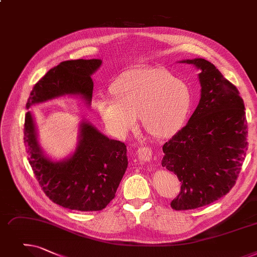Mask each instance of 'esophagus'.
<instances>
[{
    "mask_svg": "<svg viewBox=\"0 0 257 257\" xmlns=\"http://www.w3.org/2000/svg\"><path fill=\"white\" fill-rule=\"evenodd\" d=\"M138 159L141 162H150L152 159V150L148 147H142L138 150Z\"/></svg>",
    "mask_w": 257,
    "mask_h": 257,
    "instance_id": "esophagus-1",
    "label": "esophagus"
}]
</instances>
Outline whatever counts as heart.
<instances>
[{"label":"heart","instance_id":"b5f03b06","mask_svg":"<svg viewBox=\"0 0 257 257\" xmlns=\"http://www.w3.org/2000/svg\"><path fill=\"white\" fill-rule=\"evenodd\" d=\"M113 96H99L95 107L108 131L124 138L138 125L155 138L173 136L183 126L192 106L189 86L163 68L141 67L118 76Z\"/></svg>","mask_w":257,"mask_h":257}]
</instances>
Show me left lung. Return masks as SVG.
<instances>
[{
    "instance_id": "left-lung-1",
    "label": "left lung",
    "mask_w": 257,
    "mask_h": 257,
    "mask_svg": "<svg viewBox=\"0 0 257 257\" xmlns=\"http://www.w3.org/2000/svg\"><path fill=\"white\" fill-rule=\"evenodd\" d=\"M199 70V103L187 125L163 146L162 166L175 173V210L204 207L235 184L248 148L244 105L236 87L205 59L182 60Z\"/></svg>"
}]
</instances>
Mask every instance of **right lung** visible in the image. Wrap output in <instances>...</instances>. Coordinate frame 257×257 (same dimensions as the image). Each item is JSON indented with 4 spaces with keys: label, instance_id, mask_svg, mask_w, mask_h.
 Masks as SVG:
<instances>
[{
    "label": "right lung",
    "instance_id": "1",
    "mask_svg": "<svg viewBox=\"0 0 257 257\" xmlns=\"http://www.w3.org/2000/svg\"><path fill=\"white\" fill-rule=\"evenodd\" d=\"M103 61H65L53 67L33 86L26 109L64 96H72L90 107L91 76ZM24 144L28 161L44 192L64 208L99 211L115 196L128 167L124 143L109 139L90 121L82 119L75 149L66 158L55 160L41 146L35 117L27 111Z\"/></svg>",
    "mask_w": 257,
    "mask_h": 257
}]
</instances>
